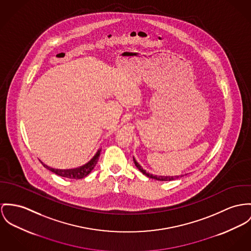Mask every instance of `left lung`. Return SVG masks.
<instances>
[{
	"mask_svg": "<svg viewBox=\"0 0 251 251\" xmlns=\"http://www.w3.org/2000/svg\"><path fill=\"white\" fill-rule=\"evenodd\" d=\"M134 158V162H135V165L136 166V168L141 172L142 174H144L145 176H147L148 177H150V178H154V179H156V180H161V181H170V180H174V179H176V178H178V177H181L183 175H180V176H154L153 174L147 173L146 172V170H144L142 167H141V165H139V163L136 161V159H135V157H133Z\"/></svg>",
	"mask_w": 251,
	"mask_h": 251,
	"instance_id": "8db88e82",
	"label": "left lung"
}]
</instances>
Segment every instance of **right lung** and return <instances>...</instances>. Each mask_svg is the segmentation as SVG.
Here are the masks:
<instances>
[{
  "label": "right lung",
  "instance_id": "add662e5",
  "mask_svg": "<svg viewBox=\"0 0 251 251\" xmlns=\"http://www.w3.org/2000/svg\"><path fill=\"white\" fill-rule=\"evenodd\" d=\"M100 152H101V149H99L96 154L93 156V158L90 161H88L86 164L76 167V168H73V169H55V168H51V167L46 165L42 161H41V163L44 165L45 168L49 169L50 171L60 176H64V177L72 178V179H80V178L87 176L93 171V169L97 165L99 155H100Z\"/></svg>",
  "mask_w": 251,
  "mask_h": 251
}]
</instances>
